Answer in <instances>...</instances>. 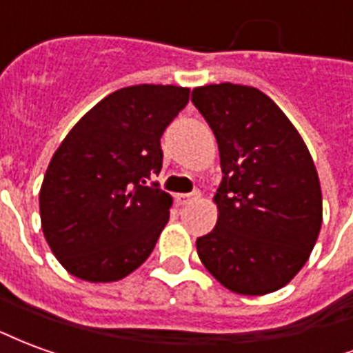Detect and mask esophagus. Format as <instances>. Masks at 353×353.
Returning <instances> with one entry per match:
<instances>
[{"label": "esophagus", "mask_w": 353, "mask_h": 353, "mask_svg": "<svg viewBox=\"0 0 353 353\" xmlns=\"http://www.w3.org/2000/svg\"><path fill=\"white\" fill-rule=\"evenodd\" d=\"M200 199V192L194 191V192H179L176 194V202L177 204H189L191 200H196Z\"/></svg>", "instance_id": "1"}]
</instances>
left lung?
<instances>
[{
    "instance_id": "obj_1",
    "label": "left lung",
    "mask_w": 353,
    "mask_h": 353,
    "mask_svg": "<svg viewBox=\"0 0 353 353\" xmlns=\"http://www.w3.org/2000/svg\"><path fill=\"white\" fill-rule=\"evenodd\" d=\"M214 130L223 181L217 223L196 252L221 285L266 295L293 280L318 240L323 206L310 151L259 88L206 85L191 96Z\"/></svg>"
}]
</instances>
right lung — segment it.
<instances>
[{
  "instance_id": "1",
  "label": "right lung",
  "mask_w": 353,
  "mask_h": 353,
  "mask_svg": "<svg viewBox=\"0 0 353 353\" xmlns=\"http://www.w3.org/2000/svg\"><path fill=\"white\" fill-rule=\"evenodd\" d=\"M189 92L174 85L115 90L81 117L52 154L39 191L41 229L72 276L123 280L151 255L172 196L147 179L161 172V136Z\"/></svg>"
}]
</instances>
